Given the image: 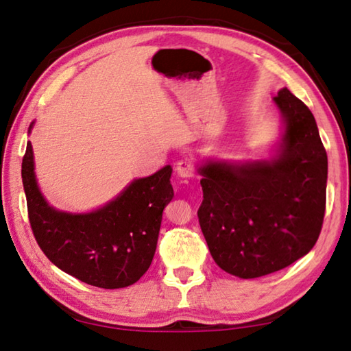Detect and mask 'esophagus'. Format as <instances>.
<instances>
[{
  "label": "esophagus",
  "instance_id": "esophagus-1",
  "mask_svg": "<svg viewBox=\"0 0 351 351\" xmlns=\"http://www.w3.org/2000/svg\"><path fill=\"white\" fill-rule=\"evenodd\" d=\"M176 173L181 178H192L195 176V167L193 164L189 161V159H182L176 164Z\"/></svg>",
  "mask_w": 351,
  "mask_h": 351
}]
</instances>
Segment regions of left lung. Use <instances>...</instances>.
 Instances as JSON below:
<instances>
[{
	"instance_id": "8db88e82",
	"label": "left lung",
	"mask_w": 351,
	"mask_h": 351,
	"mask_svg": "<svg viewBox=\"0 0 351 351\" xmlns=\"http://www.w3.org/2000/svg\"><path fill=\"white\" fill-rule=\"evenodd\" d=\"M272 102L282 134L271 158L198 165L201 230L215 263L240 278L268 276L302 258L324 223L328 159L316 119L288 88Z\"/></svg>"
}]
</instances>
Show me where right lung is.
<instances>
[{
  "label": "right lung",
  "instance_id": "right-lung-1",
  "mask_svg": "<svg viewBox=\"0 0 351 351\" xmlns=\"http://www.w3.org/2000/svg\"><path fill=\"white\" fill-rule=\"evenodd\" d=\"M34 122L29 127L32 132ZM171 167L133 180L99 209L83 213L49 206L35 176L32 144L21 164L29 221L35 240L57 268L88 285L125 288L150 268L156 251L162 212L171 198Z\"/></svg>",
  "mask_w": 351,
  "mask_h": 351
}]
</instances>
